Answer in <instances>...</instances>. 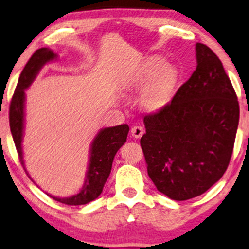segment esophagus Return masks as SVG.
Segmentation results:
<instances>
[{
    "instance_id": "34e87169",
    "label": "esophagus",
    "mask_w": 249,
    "mask_h": 249,
    "mask_svg": "<svg viewBox=\"0 0 249 249\" xmlns=\"http://www.w3.org/2000/svg\"><path fill=\"white\" fill-rule=\"evenodd\" d=\"M130 133L135 139H140V137H142V135L144 134V128L142 125H134V127L131 128Z\"/></svg>"
}]
</instances>
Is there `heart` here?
<instances>
[{"label": "heart", "instance_id": "heart-1", "mask_svg": "<svg viewBox=\"0 0 249 249\" xmlns=\"http://www.w3.org/2000/svg\"><path fill=\"white\" fill-rule=\"evenodd\" d=\"M178 78L177 69L171 64L164 63L158 56L145 60L135 71L130 79L134 88H142L141 104L148 110H159L171 100L176 90Z\"/></svg>", "mask_w": 249, "mask_h": 249}]
</instances>
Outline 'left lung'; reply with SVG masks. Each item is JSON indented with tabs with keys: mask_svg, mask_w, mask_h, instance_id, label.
I'll use <instances>...</instances> for the list:
<instances>
[{
	"mask_svg": "<svg viewBox=\"0 0 249 249\" xmlns=\"http://www.w3.org/2000/svg\"><path fill=\"white\" fill-rule=\"evenodd\" d=\"M196 70L170 104L144 118L141 139L148 174L159 192L186 201L225 173L239 124V103L220 60L196 44Z\"/></svg>",
	"mask_w": 249,
	"mask_h": 249,
	"instance_id": "obj_1",
	"label": "left lung"
}]
</instances>
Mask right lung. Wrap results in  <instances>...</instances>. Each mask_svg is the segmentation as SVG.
Wrapping results in <instances>:
<instances>
[{
  "label": "right lung",
  "instance_id": "add662e5",
  "mask_svg": "<svg viewBox=\"0 0 249 249\" xmlns=\"http://www.w3.org/2000/svg\"><path fill=\"white\" fill-rule=\"evenodd\" d=\"M54 60H57V55L50 48L44 47L36 51L20 73L10 104L9 122H10L12 139H14L18 156H19L20 164L23 165L30 179L31 177L25 168L23 148H21L24 124H25V90L32 84L42 67ZM128 133H129L128 124H120L100 129L91 143L87 176H85L84 185L81 190L77 194L69 196V197H57V196L50 195L51 197L60 203L68 205H83L96 199L103 192L104 186L112 170L115 153L124 145V143H125Z\"/></svg>",
  "mask_w": 249,
  "mask_h": 249
}]
</instances>
